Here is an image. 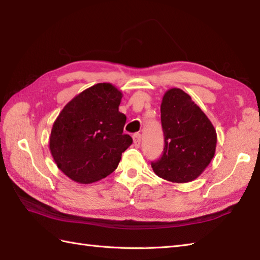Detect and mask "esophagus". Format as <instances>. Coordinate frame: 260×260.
<instances>
[{
  "label": "esophagus",
  "instance_id": "esophagus-1",
  "mask_svg": "<svg viewBox=\"0 0 260 260\" xmlns=\"http://www.w3.org/2000/svg\"><path fill=\"white\" fill-rule=\"evenodd\" d=\"M133 141H134V145L136 147H139L141 145V142H142V135L140 133H136L133 135Z\"/></svg>",
  "mask_w": 260,
  "mask_h": 260
}]
</instances>
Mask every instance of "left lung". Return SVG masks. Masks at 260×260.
<instances>
[{
  "instance_id": "8db88e82",
  "label": "left lung",
  "mask_w": 260,
  "mask_h": 260,
  "mask_svg": "<svg viewBox=\"0 0 260 260\" xmlns=\"http://www.w3.org/2000/svg\"><path fill=\"white\" fill-rule=\"evenodd\" d=\"M164 134L163 154L152 162L154 173L173 183L196 180L214 156L217 132L191 97L180 88H171L161 104Z\"/></svg>"
}]
</instances>
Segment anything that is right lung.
I'll list each match as a JSON object with an SVG mask.
<instances>
[{"mask_svg": "<svg viewBox=\"0 0 260 260\" xmlns=\"http://www.w3.org/2000/svg\"><path fill=\"white\" fill-rule=\"evenodd\" d=\"M123 93L108 82L96 84L66 105L54 120L49 147L59 170L89 184L113 173L133 140L123 134Z\"/></svg>", "mask_w": 260, "mask_h": 260, "instance_id": "add662e5", "label": "right lung"}]
</instances>
